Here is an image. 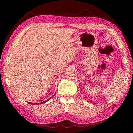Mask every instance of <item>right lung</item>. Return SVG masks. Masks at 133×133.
<instances>
[{
	"mask_svg": "<svg viewBox=\"0 0 133 133\" xmlns=\"http://www.w3.org/2000/svg\"><path fill=\"white\" fill-rule=\"evenodd\" d=\"M53 96H54V95H53ZM53 96H52V97H53ZM52 97H51V98H52ZM51 98H49V99H48L47 100H45V102H42V103H31V102H28V103H29V104H33V105H38V104H43V103H45V102H46L48 101V100H49L50 99H51Z\"/></svg>",
	"mask_w": 133,
	"mask_h": 133,
	"instance_id": "right-lung-1",
	"label": "right lung"
}]
</instances>
